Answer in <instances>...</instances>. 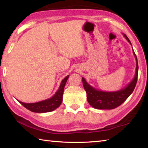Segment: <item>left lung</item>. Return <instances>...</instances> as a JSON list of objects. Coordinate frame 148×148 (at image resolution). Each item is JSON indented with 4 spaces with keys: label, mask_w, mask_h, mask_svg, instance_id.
I'll return each instance as SVG.
<instances>
[{
    "label": "left lung",
    "mask_w": 148,
    "mask_h": 148,
    "mask_svg": "<svg viewBox=\"0 0 148 148\" xmlns=\"http://www.w3.org/2000/svg\"><path fill=\"white\" fill-rule=\"evenodd\" d=\"M124 36L131 44L128 37L125 34H124ZM133 53L136 59V74H135V76L132 81L123 89L119 90V91L116 92H104L98 91V90H96L93 87L90 86L84 77L82 78L84 87L87 93V101L91 106L95 108L101 110L114 109L123 103L131 95L136 85L138 72V60L134 50Z\"/></svg>",
    "instance_id": "1"
}]
</instances>
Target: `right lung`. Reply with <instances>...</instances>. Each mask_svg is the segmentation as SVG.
Listing matches in <instances>:
<instances>
[{
	"mask_svg": "<svg viewBox=\"0 0 148 148\" xmlns=\"http://www.w3.org/2000/svg\"><path fill=\"white\" fill-rule=\"evenodd\" d=\"M69 76H67L64 79H62L59 87V89L51 98L45 100V101L36 102V103H24L21 101H19L23 106L29 110L30 111L36 113H45L49 112L57 108L62 101V95H63L64 88L66 84Z\"/></svg>",
	"mask_w": 148,
	"mask_h": 148,
	"instance_id": "add662e5",
	"label": "right lung"
}]
</instances>
